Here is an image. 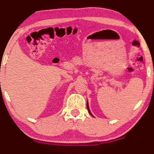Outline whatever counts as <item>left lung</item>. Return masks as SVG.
I'll list each match as a JSON object with an SVG mask.
<instances>
[{
  "mask_svg": "<svg viewBox=\"0 0 154 154\" xmlns=\"http://www.w3.org/2000/svg\"><path fill=\"white\" fill-rule=\"evenodd\" d=\"M87 110H88V112L89 113V114H91V116H92V114H91V113L90 112V110H89V105H88V104H87Z\"/></svg>",
  "mask_w": 154,
  "mask_h": 154,
  "instance_id": "left-lung-1",
  "label": "left lung"
}]
</instances>
